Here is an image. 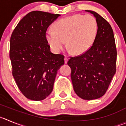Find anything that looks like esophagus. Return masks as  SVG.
<instances>
[{
    "label": "esophagus",
    "instance_id": "1",
    "mask_svg": "<svg viewBox=\"0 0 126 126\" xmlns=\"http://www.w3.org/2000/svg\"><path fill=\"white\" fill-rule=\"evenodd\" d=\"M64 63H66L67 62H68V59L67 58L66 56H65V57H64Z\"/></svg>",
    "mask_w": 126,
    "mask_h": 126
}]
</instances>
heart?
Returning <instances> with one entry per match:
<instances>
[{
    "label": "heart",
    "instance_id": "heart-1",
    "mask_svg": "<svg viewBox=\"0 0 126 126\" xmlns=\"http://www.w3.org/2000/svg\"><path fill=\"white\" fill-rule=\"evenodd\" d=\"M46 32L51 48L59 53L67 45L75 55L86 51L92 45L97 31L96 18L90 15H74L56 21Z\"/></svg>",
    "mask_w": 126,
    "mask_h": 126
}]
</instances>
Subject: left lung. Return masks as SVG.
<instances>
[{"label": "left lung", "mask_w": 126, "mask_h": 126, "mask_svg": "<svg viewBox=\"0 0 126 126\" xmlns=\"http://www.w3.org/2000/svg\"><path fill=\"white\" fill-rule=\"evenodd\" d=\"M96 38L90 48L78 56L70 57L71 78L75 92L81 98L92 100L103 96L116 71L117 50L113 31L109 23L97 13Z\"/></svg>", "instance_id": "1"}]
</instances>
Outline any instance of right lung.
I'll return each instance as SVG.
<instances>
[{
  "mask_svg": "<svg viewBox=\"0 0 126 126\" xmlns=\"http://www.w3.org/2000/svg\"><path fill=\"white\" fill-rule=\"evenodd\" d=\"M42 11L29 12L13 31L10 41L12 75L27 98L43 100L50 95L64 55L50 51L46 32L60 16Z\"/></svg>",
  "mask_w": 126,
  "mask_h": 126,
  "instance_id": "obj_1",
  "label": "right lung"
}]
</instances>
